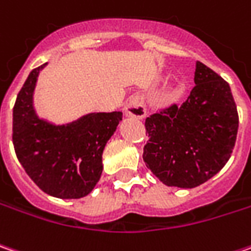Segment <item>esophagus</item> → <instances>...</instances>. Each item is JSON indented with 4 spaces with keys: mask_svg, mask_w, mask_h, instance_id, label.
<instances>
[{
    "mask_svg": "<svg viewBox=\"0 0 251 251\" xmlns=\"http://www.w3.org/2000/svg\"><path fill=\"white\" fill-rule=\"evenodd\" d=\"M125 115L134 119H143L146 117V107L139 96H132L125 105Z\"/></svg>",
    "mask_w": 251,
    "mask_h": 251,
    "instance_id": "esophagus-1",
    "label": "esophagus"
}]
</instances>
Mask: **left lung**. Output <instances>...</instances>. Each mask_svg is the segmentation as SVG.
<instances>
[{
  "instance_id": "8db88e82",
  "label": "left lung",
  "mask_w": 251,
  "mask_h": 251,
  "mask_svg": "<svg viewBox=\"0 0 251 251\" xmlns=\"http://www.w3.org/2000/svg\"><path fill=\"white\" fill-rule=\"evenodd\" d=\"M196 86L182 105L146 119L143 160L164 185L192 189L218 174L230 158L239 127L229 84L196 62Z\"/></svg>"
}]
</instances>
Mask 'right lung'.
Instances as JSON below:
<instances>
[{
    "mask_svg": "<svg viewBox=\"0 0 251 251\" xmlns=\"http://www.w3.org/2000/svg\"><path fill=\"white\" fill-rule=\"evenodd\" d=\"M46 65L31 71L16 97L13 147L26 174L44 193L58 199H80L100 180L102 151L122 121V112H91L65 125L39 118L33 94Z\"/></svg>",
    "mask_w": 251,
    "mask_h": 251,
    "instance_id": "obj_1",
    "label": "right lung"
}]
</instances>
